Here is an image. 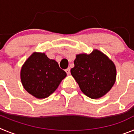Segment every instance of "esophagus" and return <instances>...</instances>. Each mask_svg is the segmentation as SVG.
<instances>
[{"label": "esophagus", "instance_id": "1", "mask_svg": "<svg viewBox=\"0 0 134 134\" xmlns=\"http://www.w3.org/2000/svg\"><path fill=\"white\" fill-rule=\"evenodd\" d=\"M65 71H66V74H68V75H69V74H70V68H66V69L65 70Z\"/></svg>", "mask_w": 134, "mask_h": 134}]
</instances>
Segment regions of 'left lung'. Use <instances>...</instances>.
I'll list each match as a JSON object with an SVG mask.
<instances>
[{
  "label": "left lung",
  "instance_id": "left-lung-1",
  "mask_svg": "<svg viewBox=\"0 0 134 134\" xmlns=\"http://www.w3.org/2000/svg\"><path fill=\"white\" fill-rule=\"evenodd\" d=\"M70 72L82 92L91 99H99L110 91L116 79L115 64L102 52L76 55Z\"/></svg>",
  "mask_w": 134,
  "mask_h": 134
}]
</instances>
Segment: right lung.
<instances>
[{"label":"right lung","mask_w":134,"mask_h":134,"mask_svg":"<svg viewBox=\"0 0 134 134\" xmlns=\"http://www.w3.org/2000/svg\"><path fill=\"white\" fill-rule=\"evenodd\" d=\"M66 76L57 62L43 53H34L25 62L21 71V82L25 89L38 99L52 94Z\"/></svg>","instance_id":"obj_1"}]
</instances>
